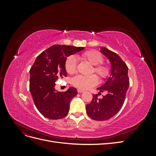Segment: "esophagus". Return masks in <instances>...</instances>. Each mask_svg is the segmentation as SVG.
Here are the masks:
<instances>
[{
    "mask_svg": "<svg viewBox=\"0 0 156 156\" xmlns=\"http://www.w3.org/2000/svg\"><path fill=\"white\" fill-rule=\"evenodd\" d=\"M77 92H78V93H83V92H84V91L83 90L78 88V89H77Z\"/></svg>",
    "mask_w": 156,
    "mask_h": 156,
    "instance_id": "esophagus-1",
    "label": "esophagus"
}]
</instances>
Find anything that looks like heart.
<instances>
[{"instance_id":"heart-1","label":"heart","mask_w":156,"mask_h":156,"mask_svg":"<svg viewBox=\"0 0 156 156\" xmlns=\"http://www.w3.org/2000/svg\"><path fill=\"white\" fill-rule=\"evenodd\" d=\"M81 57L94 66L92 72L96 73L101 79L106 78L109 69L105 65L101 64L103 58L102 55L96 51H88L82 54ZM65 69L67 73L73 74L76 72L77 58L75 56H69L65 61ZM98 82V77L94 75L84 76L78 75L72 79V83L74 86L80 89H88L96 85Z\"/></svg>"}]
</instances>
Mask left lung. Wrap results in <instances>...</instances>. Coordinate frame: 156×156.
I'll list each match as a JSON object with an SVG mask.
<instances>
[{
    "mask_svg": "<svg viewBox=\"0 0 156 156\" xmlns=\"http://www.w3.org/2000/svg\"><path fill=\"white\" fill-rule=\"evenodd\" d=\"M100 52L111 64L110 77L97 88L100 90L98 94L103 91L107 94L101 99L98 98V94H94L91 103L86 106L88 116L98 121L110 119L119 112L124 104L129 86L128 68L126 63L116 53L104 47H101Z\"/></svg>",
    "mask_w": 156,
    "mask_h": 156,
    "instance_id": "1",
    "label": "left lung"
}]
</instances>
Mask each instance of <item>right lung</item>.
<instances>
[{"mask_svg":"<svg viewBox=\"0 0 156 156\" xmlns=\"http://www.w3.org/2000/svg\"><path fill=\"white\" fill-rule=\"evenodd\" d=\"M84 48L54 45L37 56L30 69V92L37 109L51 120L62 119L68 114L69 103L77 94V89L69 87L66 92L56 91L55 82L67 76L65 61L67 56Z\"/></svg>","mask_w":156,"mask_h":156,"instance_id":"add662e5","label":"right lung"}]
</instances>
